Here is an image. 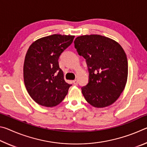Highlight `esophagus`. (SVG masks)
Segmentation results:
<instances>
[{"label": "esophagus", "mask_w": 147, "mask_h": 147, "mask_svg": "<svg viewBox=\"0 0 147 147\" xmlns=\"http://www.w3.org/2000/svg\"><path fill=\"white\" fill-rule=\"evenodd\" d=\"M73 83L74 85L77 86V85H78V80H73Z\"/></svg>", "instance_id": "esophagus-1"}]
</instances>
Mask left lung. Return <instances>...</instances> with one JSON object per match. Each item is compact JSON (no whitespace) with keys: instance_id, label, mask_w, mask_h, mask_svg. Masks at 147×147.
I'll list each match as a JSON object with an SVG mask.
<instances>
[{"instance_id":"left-lung-1","label":"left lung","mask_w":147,"mask_h":147,"mask_svg":"<svg viewBox=\"0 0 147 147\" xmlns=\"http://www.w3.org/2000/svg\"><path fill=\"white\" fill-rule=\"evenodd\" d=\"M74 43L79 55L86 59L89 70V82L82 88L84 98L95 108L111 105L127 82L128 60L123 47L97 34L77 37Z\"/></svg>"}]
</instances>
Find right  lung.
<instances>
[{
	"mask_svg": "<svg viewBox=\"0 0 147 147\" xmlns=\"http://www.w3.org/2000/svg\"><path fill=\"white\" fill-rule=\"evenodd\" d=\"M74 36L54 34L37 39L27 51L23 67L24 82L31 98L43 106L59 104L71 84L64 80L58 59Z\"/></svg>",
	"mask_w": 147,
	"mask_h": 147,
	"instance_id": "right-lung-1",
	"label": "right lung"
}]
</instances>
